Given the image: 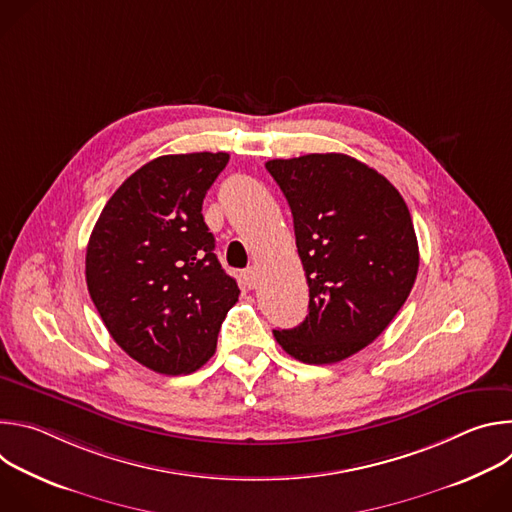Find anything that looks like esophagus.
Instances as JSON below:
<instances>
[{"label":"esophagus","instance_id":"esophagus-1","mask_svg":"<svg viewBox=\"0 0 512 512\" xmlns=\"http://www.w3.org/2000/svg\"><path fill=\"white\" fill-rule=\"evenodd\" d=\"M243 279H245V285H247V287H255V285H257V269H255V267L245 269Z\"/></svg>","mask_w":512,"mask_h":512}]
</instances>
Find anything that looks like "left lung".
Masks as SVG:
<instances>
[{"label": "left lung", "instance_id": "8db88e82", "mask_svg": "<svg viewBox=\"0 0 512 512\" xmlns=\"http://www.w3.org/2000/svg\"><path fill=\"white\" fill-rule=\"evenodd\" d=\"M294 216L310 312L279 346L308 364L340 362L369 346L397 316L415 283L419 249L397 188L344 154L269 160Z\"/></svg>", "mask_w": 512, "mask_h": 512}]
</instances>
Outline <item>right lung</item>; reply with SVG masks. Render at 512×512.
Instances as JSON below:
<instances>
[{
    "label": "right lung",
    "mask_w": 512,
    "mask_h": 512,
    "mask_svg": "<svg viewBox=\"0 0 512 512\" xmlns=\"http://www.w3.org/2000/svg\"><path fill=\"white\" fill-rule=\"evenodd\" d=\"M227 164L225 152H200L141 166L109 198L87 245V287L111 338L162 375L202 367L241 294L202 216Z\"/></svg>",
    "instance_id": "right-lung-1"
}]
</instances>
